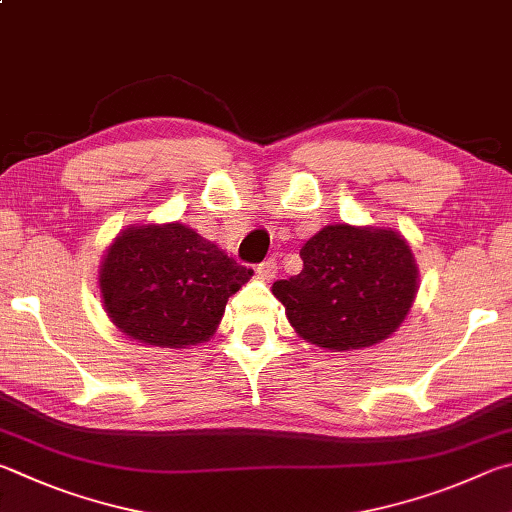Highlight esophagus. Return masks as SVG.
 <instances>
[{"label": "esophagus", "mask_w": 512, "mask_h": 512, "mask_svg": "<svg viewBox=\"0 0 512 512\" xmlns=\"http://www.w3.org/2000/svg\"><path fill=\"white\" fill-rule=\"evenodd\" d=\"M276 272H279V265H276L274 258H267V261H263L261 265L256 267V274L261 276L263 281H272L274 276H276Z\"/></svg>", "instance_id": "34e87169"}]
</instances>
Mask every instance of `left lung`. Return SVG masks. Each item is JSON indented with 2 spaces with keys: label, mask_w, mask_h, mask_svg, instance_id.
<instances>
[{
  "label": "left lung",
  "mask_w": 512,
  "mask_h": 512,
  "mask_svg": "<svg viewBox=\"0 0 512 512\" xmlns=\"http://www.w3.org/2000/svg\"><path fill=\"white\" fill-rule=\"evenodd\" d=\"M303 270L276 281L297 335L326 351H360L400 328L418 292L409 242L389 227L328 224L301 247Z\"/></svg>",
  "instance_id": "8db88e82"
}]
</instances>
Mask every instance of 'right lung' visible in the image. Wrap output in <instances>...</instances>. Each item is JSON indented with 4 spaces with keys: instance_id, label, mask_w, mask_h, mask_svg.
I'll return each instance as SVG.
<instances>
[{
    "instance_id": "add662e5",
    "label": "right lung",
    "mask_w": 512,
    "mask_h": 512,
    "mask_svg": "<svg viewBox=\"0 0 512 512\" xmlns=\"http://www.w3.org/2000/svg\"><path fill=\"white\" fill-rule=\"evenodd\" d=\"M251 270L182 222L123 229L105 249L98 288L112 324L159 348L209 342Z\"/></svg>"
}]
</instances>
